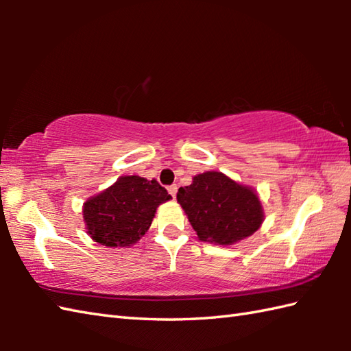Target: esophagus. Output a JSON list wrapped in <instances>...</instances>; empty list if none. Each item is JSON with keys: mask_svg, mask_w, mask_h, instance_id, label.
<instances>
[{"mask_svg": "<svg viewBox=\"0 0 351 351\" xmlns=\"http://www.w3.org/2000/svg\"><path fill=\"white\" fill-rule=\"evenodd\" d=\"M167 191L170 193V196L175 199V196H176V191H178V185H176V184H171V185H169V187H167Z\"/></svg>", "mask_w": 351, "mask_h": 351, "instance_id": "1", "label": "esophagus"}]
</instances>
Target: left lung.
Masks as SVG:
<instances>
[{"instance_id": "8db88e82", "label": "left lung", "mask_w": 351, "mask_h": 351, "mask_svg": "<svg viewBox=\"0 0 351 351\" xmlns=\"http://www.w3.org/2000/svg\"><path fill=\"white\" fill-rule=\"evenodd\" d=\"M178 202L202 241L234 244L263 223V208L253 190L220 171H205L178 190Z\"/></svg>"}]
</instances>
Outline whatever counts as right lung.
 Returning a JSON list of instances; mask_svg holds the SVG:
<instances>
[{
	"label": "right lung",
	"instance_id": "right-lung-1",
	"mask_svg": "<svg viewBox=\"0 0 351 351\" xmlns=\"http://www.w3.org/2000/svg\"><path fill=\"white\" fill-rule=\"evenodd\" d=\"M171 199L155 180L122 176L84 204L87 232L107 247H126L137 243L152 223L156 208Z\"/></svg>",
	"mask_w": 351,
	"mask_h": 351
}]
</instances>
